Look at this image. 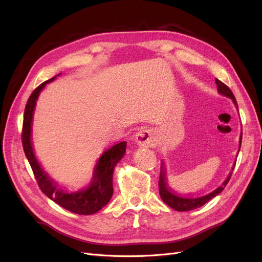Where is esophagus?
Instances as JSON below:
<instances>
[{
  "label": "esophagus",
  "instance_id": "obj_1",
  "mask_svg": "<svg viewBox=\"0 0 262 262\" xmlns=\"http://www.w3.org/2000/svg\"><path fill=\"white\" fill-rule=\"evenodd\" d=\"M136 142L139 146L142 147H149L152 146L154 143V133L153 131L148 129V128H144L141 129L136 136Z\"/></svg>",
  "mask_w": 262,
  "mask_h": 262
}]
</instances>
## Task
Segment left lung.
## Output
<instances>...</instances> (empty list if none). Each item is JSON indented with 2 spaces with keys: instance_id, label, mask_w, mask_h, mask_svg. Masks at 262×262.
Here are the masks:
<instances>
[{
  "instance_id": "obj_1",
  "label": "left lung",
  "mask_w": 262,
  "mask_h": 262,
  "mask_svg": "<svg viewBox=\"0 0 262 262\" xmlns=\"http://www.w3.org/2000/svg\"><path fill=\"white\" fill-rule=\"evenodd\" d=\"M215 83L217 85V92L221 95H224V96L231 98L233 100L234 104H235L236 108L238 109V106H237L236 98L234 96L233 92L229 90V87L226 86L224 83H222L220 80H217V78H215ZM242 137H243V133H241L239 148H241V145H242ZM238 152H239V149H238ZM235 164L233 166L232 171L229 172V175L225 179V181L219 188H216L215 190H214V191H212L209 194H205L203 196H199V198H185V196H180V195L176 194L175 192L172 191L171 189L168 188L167 180H166V169L164 167V163H162L161 173H160V181H158V187H160V194H161L162 200L166 204L169 205V207L172 208L173 210L180 211V212L191 211V210L200 208V207H202V205H204L207 202H209L211 199H213L214 196H216L217 194H220L222 191H223L224 188L227 185V182L229 181V179H231V176H232L234 167H235Z\"/></svg>"
}]
</instances>
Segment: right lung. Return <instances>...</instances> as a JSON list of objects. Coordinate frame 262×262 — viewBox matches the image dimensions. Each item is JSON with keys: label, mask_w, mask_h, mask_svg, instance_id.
<instances>
[{"label": "right lung", "mask_w": 262, "mask_h": 262, "mask_svg": "<svg viewBox=\"0 0 262 262\" xmlns=\"http://www.w3.org/2000/svg\"><path fill=\"white\" fill-rule=\"evenodd\" d=\"M54 76L50 80L43 82L31 93L24 113L21 141L24 152L33 169L36 180L41 191L54 201L71 212L82 215H90L98 212L110 201L114 193L113 188V175L117 163L121 160L125 153L126 142H120L113 147L105 150L97 161L96 167L94 169L93 180L89 187L78 190L75 192H68L67 190L57 187L52 179L47 175L46 171L40 167L37 158L34 154L33 146H31V124H33V116L36 106V100L39 94L43 90L46 84L51 83Z\"/></svg>", "instance_id": "obj_1"}]
</instances>
